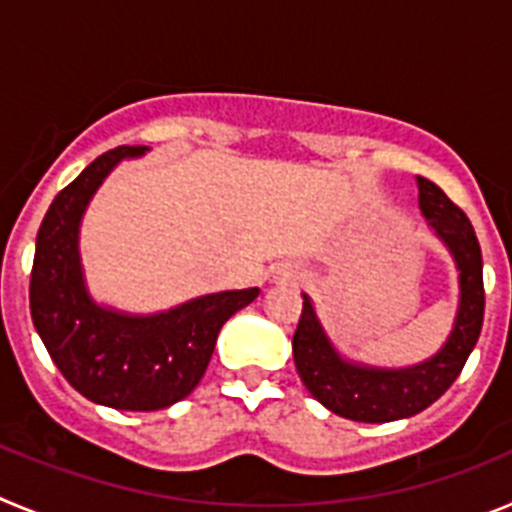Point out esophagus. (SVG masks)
Wrapping results in <instances>:
<instances>
[{"label": "esophagus", "instance_id": "34e87169", "mask_svg": "<svg viewBox=\"0 0 512 512\" xmlns=\"http://www.w3.org/2000/svg\"><path fill=\"white\" fill-rule=\"evenodd\" d=\"M297 277H300V269L292 264H282L274 271V279H279V282H295Z\"/></svg>", "mask_w": 512, "mask_h": 512}]
</instances>
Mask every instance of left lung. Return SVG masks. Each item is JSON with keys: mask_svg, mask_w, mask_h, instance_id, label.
Returning a JSON list of instances; mask_svg holds the SVG:
<instances>
[{"mask_svg": "<svg viewBox=\"0 0 512 512\" xmlns=\"http://www.w3.org/2000/svg\"><path fill=\"white\" fill-rule=\"evenodd\" d=\"M418 207L459 271V307L451 333L431 359L410 366H374L341 356L315 305L302 295V315L292 338L297 374L330 413L359 423H390L425 410L449 390L467 364L485 318L482 251L469 217L433 182L418 176Z\"/></svg>", "mask_w": 512, "mask_h": 512, "instance_id": "obj_1", "label": "left lung"}]
</instances>
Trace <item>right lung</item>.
Here are the masks:
<instances>
[{
  "instance_id": "right-lung-1",
  "label": "right lung",
  "mask_w": 512,
  "mask_h": 512,
  "mask_svg": "<svg viewBox=\"0 0 512 512\" xmlns=\"http://www.w3.org/2000/svg\"><path fill=\"white\" fill-rule=\"evenodd\" d=\"M148 151L102 153L56 194L40 223L30 274V315L58 372L87 400L135 413L184 400L200 384L225 320L259 297V287L225 289L148 315L94 300L81 264V220L112 169Z\"/></svg>"
}]
</instances>
